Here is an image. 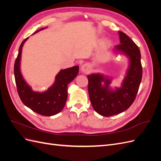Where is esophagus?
<instances>
[{"label":"esophagus","mask_w":161,"mask_h":161,"mask_svg":"<svg viewBox=\"0 0 161 161\" xmlns=\"http://www.w3.org/2000/svg\"><path fill=\"white\" fill-rule=\"evenodd\" d=\"M80 70L81 71L83 72V73H85V74H87V73H89L91 72V67H90V65L89 64H82L81 66V68H80Z\"/></svg>","instance_id":"obj_1"}]
</instances>
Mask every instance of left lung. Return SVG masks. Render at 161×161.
I'll return each instance as SVG.
<instances>
[{"mask_svg":"<svg viewBox=\"0 0 161 161\" xmlns=\"http://www.w3.org/2000/svg\"><path fill=\"white\" fill-rule=\"evenodd\" d=\"M118 33L120 44L115 46L114 52L129 58V66L121 87L112 89L109 86L112 78L99 73L87 76L92 108L105 117L118 115L130 108L138 93L142 77L140 49L126 34L121 31Z\"/></svg>","mask_w":161,"mask_h":161,"instance_id":"8db88e82","label":"left lung"}]
</instances>
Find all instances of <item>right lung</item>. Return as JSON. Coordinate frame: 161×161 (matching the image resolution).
Wrapping results in <instances>:
<instances>
[{
	"label": "right lung",
	"mask_w": 161,
	"mask_h": 161,
	"mask_svg": "<svg viewBox=\"0 0 161 161\" xmlns=\"http://www.w3.org/2000/svg\"><path fill=\"white\" fill-rule=\"evenodd\" d=\"M42 28L34 33L40 31ZM33 33V34H34ZM27 38L19 47L18 56L14 62V75L17 92L23 103L34 112L44 116L54 115L62 110L68 97V85L79 74V66L61 70L56 76L53 84L44 92H37L24 80L20 70L22 47Z\"/></svg>",
	"instance_id": "add662e5"
}]
</instances>
